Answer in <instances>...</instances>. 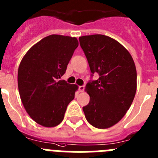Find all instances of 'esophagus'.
Wrapping results in <instances>:
<instances>
[{"label": "esophagus", "instance_id": "34e87169", "mask_svg": "<svg viewBox=\"0 0 158 158\" xmlns=\"http://www.w3.org/2000/svg\"><path fill=\"white\" fill-rule=\"evenodd\" d=\"M84 89H85V86H79V92H83Z\"/></svg>", "mask_w": 158, "mask_h": 158}]
</instances>
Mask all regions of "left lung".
<instances>
[{
  "label": "left lung",
  "instance_id": "obj_1",
  "mask_svg": "<svg viewBox=\"0 0 158 158\" xmlns=\"http://www.w3.org/2000/svg\"><path fill=\"white\" fill-rule=\"evenodd\" d=\"M79 43L92 74L100 76L86 84L89 103L82 110L90 125L108 129L125 116L133 101L137 86L135 63L128 50L110 36H82Z\"/></svg>",
  "mask_w": 158,
  "mask_h": 158
}]
</instances>
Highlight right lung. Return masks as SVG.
I'll list each match as a JSON object with an SVG mask.
<instances>
[{"mask_svg": "<svg viewBox=\"0 0 158 158\" xmlns=\"http://www.w3.org/2000/svg\"><path fill=\"white\" fill-rule=\"evenodd\" d=\"M78 46L76 37L50 35L35 44L22 59L18 70L19 95L26 112L40 126L59 125L74 99L77 85L60 79Z\"/></svg>", "mask_w": 158, "mask_h": 158, "instance_id": "obj_1", "label": "right lung"}]
</instances>
